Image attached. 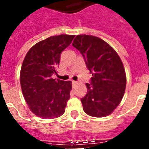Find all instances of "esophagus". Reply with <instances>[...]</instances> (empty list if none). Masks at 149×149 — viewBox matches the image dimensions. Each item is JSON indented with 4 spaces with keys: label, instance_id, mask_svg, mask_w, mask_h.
<instances>
[{
    "label": "esophagus",
    "instance_id": "esophagus-1",
    "mask_svg": "<svg viewBox=\"0 0 149 149\" xmlns=\"http://www.w3.org/2000/svg\"><path fill=\"white\" fill-rule=\"evenodd\" d=\"M77 81H72V85H73V86H75L76 84H77Z\"/></svg>",
    "mask_w": 149,
    "mask_h": 149
}]
</instances>
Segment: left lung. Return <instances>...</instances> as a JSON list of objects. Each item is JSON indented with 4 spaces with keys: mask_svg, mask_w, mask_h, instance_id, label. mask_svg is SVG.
<instances>
[{
    "mask_svg": "<svg viewBox=\"0 0 149 149\" xmlns=\"http://www.w3.org/2000/svg\"><path fill=\"white\" fill-rule=\"evenodd\" d=\"M72 45L93 74L90 84H86L87 93L81 99L84 111L93 117L110 115L125 91V71L120 57L108 43L94 36L77 35Z\"/></svg>",
    "mask_w": 149,
    "mask_h": 149,
    "instance_id": "left-lung-1",
    "label": "left lung"
}]
</instances>
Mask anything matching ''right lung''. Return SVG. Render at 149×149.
Listing matches in <instances>:
<instances>
[{
  "label": "right lung",
  "mask_w": 149,
  "mask_h": 149,
  "mask_svg": "<svg viewBox=\"0 0 149 149\" xmlns=\"http://www.w3.org/2000/svg\"><path fill=\"white\" fill-rule=\"evenodd\" d=\"M74 35H59L34 45L22 63L20 83L24 98L33 113L42 119H55L64 113L70 98L72 81L54 79L60 54Z\"/></svg>",
  "instance_id": "obj_1"
}]
</instances>
